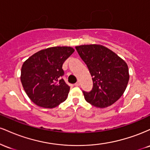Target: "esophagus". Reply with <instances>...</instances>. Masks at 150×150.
Masks as SVG:
<instances>
[{"label": "esophagus", "mask_w": 150, "mask_h": 150, "mask_svg": "<svg viewBox=\"0 0 150 150\" xmlns=\"http://www.w3.org/2000/svg\"><path fill=\"white\" fill-rule=\"evenodd\" d=\"M75 86H76V87H79V86H80V82H79V81H78V82H76V83H75Z\"/></svg>", "instance_id": "obj_1"}]
</instances>
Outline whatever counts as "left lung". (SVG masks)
<instances>
[{"label":"left lung","instance_id":"left-lung-1","mask_svg":"<svg viewBox=\"0 0 150 150\" xmlns=\"http://www.w3.org/2000/svg\"><path fill=\"white\" fill-rule=\"evenodd\" d=\"M75 49L92 77V90L82 91L85 100L99 108L114 104L123 95L128 83L127 63L104 46L81 45Z\"/></svg>","mask_w":150,"mask_h":150}]
</instances>
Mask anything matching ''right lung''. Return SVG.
Here are the masks:
<instances>
[{
    "mask_svg": "<svg viewBox=\"0 0 150 150\" xmlns=\"http://www.w3.org/2000/svg\"><path fill=\"white\" fill-rule=\"evenodd\" d=\"M75 50L70 46H55L41 50L24 62L22 85L29 98L37 106L52 108L63 102L70 87L62 77V66Z\"/></svg>",
    "mask_w": 150,
    "mask_h": 150,
    "instance_id": "right-lung-1",
    "label": "right lung"
}]
</instances>
